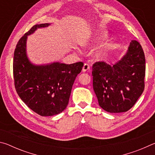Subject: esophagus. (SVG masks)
Segmentation results:
<instances>
[{
  "instance_id": "1",
  "label": "esophagus",
  "mask_w": 155,
  "mask_h": 155,
  "mask_svg": "<svg viewBox=\"0 0 155 155\" xmlns=\"http://www.w3.org/2000/svg\"><path fill=\"white\" fill-rule=\"evenodd\" d=\"M90 70V66L88 64H85L83 67V72H89Z\"/></svg>"
}]
</instances>
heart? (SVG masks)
<instances>
[{
	"mask_svg": "<svg viewBox=\"0 0 155 155\" xmlns=\"http://www.w3.org/2000/svg\"><path fill=\"white\" fill-rule=\"evenodd\" d=\"M107 35L106 34H102V35H101L100 37H97V38L95 39V40H94V41L92 42H97V41H98L101 39H102L103 38H104ZM107 52H108V48H107V47H104V48L101 49V51H99L98 52H97V54L96 56L98 57V58H103V57L106 55Z\"/></svg>",
	"mask_w": 155,
	"mask_h": 155,
	"instance_id": "1",
	"label": "heart"
}]
</instances>
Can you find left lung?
<instances>
[{"instance_id":"left-lung-1","label":"left lung","mask_w":155,"mask_h":155,"mask_svg":"<svg viewBox=\"0 0 155 155\" xmlns=\"http://www.w3.org/2000/svg\"><path fill=\"white\" fill-rule=\"evenodd\" d=\"M146 59L140 44L130 41L126 54L114 64L96 62L92 66L93 88L98 104L109 113L126 112L143 93Z\"/></svg>"}]
</instances>
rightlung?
Segmentation results:
<instances>
[{
    "mask_svg": "<svg viewBox=\"0 0 155 155\" xmlns=\"http://www.w3.org/2000/svg\"><path fill=\"white\" fill-rule=\"evenodd\" d=\"M49 23L35 25L20 39L14 51L13 71L15 90L21 100L41 116L59 114L66 108L75 78L83 62L65 64L53 62L35 65L27 54V36Z\"/></svg>",
    "mask_w": 155,
    "mask_h": 155,
    "instance_id": "obj_1",
    "label": "right lung"
}]
</instances>
